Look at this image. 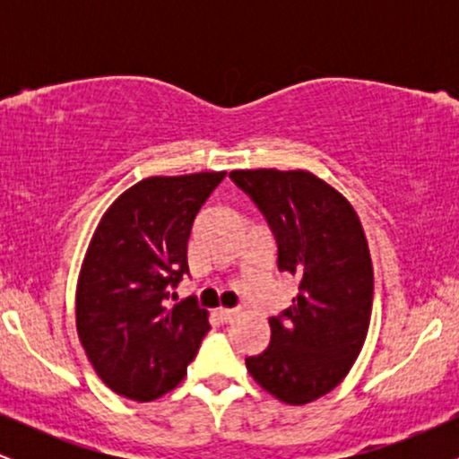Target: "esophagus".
<instances>
[{"label": "esophagus", "instance_id": "obj_1", "mask_svg": "<svg viewBox=\"0 0 459 459\" xmlns=\"http://www.w3.org/2000/svg\"><path fill=\"white\" fill-rule=\"evenodd\" d=\"M215 315H218V319L220 321H224V324H229V321H233L237 315H239V310H235V308H215Z\"/></svg>", "mask_w": 459, "mask_h": 459}]
</instances>
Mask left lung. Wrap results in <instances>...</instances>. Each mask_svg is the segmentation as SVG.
Returning a JSON list of instances; mask_svg holds the SVG:
<instances>
[{"label":"left lung","instance_id":"obj_1","mask_svg":"<svg viewBox=\"0 0 459 459\" xmlns=\"http://www.w3.org/2000/svg\"><path fill=\"white\" fill-rule=\"evenodd\" d=\"M278 244V270L299 281L272 339L246 358L255 382L278 402L304 405L339 386L365 345L373 265L365 230L339 189L308 170H233Z\"/></svg>","mask_w":459,"mask_h":459}]
</instances>
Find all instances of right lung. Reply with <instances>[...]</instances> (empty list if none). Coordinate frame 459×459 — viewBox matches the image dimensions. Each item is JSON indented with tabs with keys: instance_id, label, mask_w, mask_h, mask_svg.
I'll use <instances>...</instances> for the list:
<instances>
[{
	"instance_id": "1",
	"label": "right lung",
	"mask_w": 459,
	"mask_h": 459,
	"mask_svg": "<svg viewBox=\"0 0 459 459\" xmlns=\"http://www.w3.org/2000/svg\"><path fill=\"white\" fill-rule=\"evenodd\" d=\"M226 172L142 178L109 204L77 278V334L114 393L152 402L186 377L209 313L194 299L168 307L187 273L194 218Z\"/></svg>"
}]
</instances>
